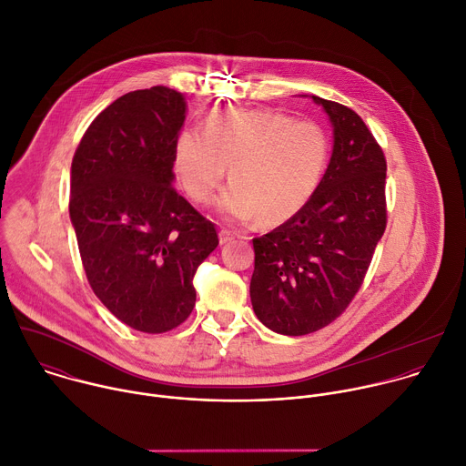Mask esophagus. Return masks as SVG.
<instances>
[{
  "instance_id": "esophagus-1",
  "label": "esophagus",
  "mask_w": 466,
  "mask_h": 466,
  "mask_svg": "<svg viewBox=\"0 0 466 466\" xmlns=\"http://www.w3.org/2000/svg\"><path fill=\"white\" fill-rule=\"evenodd\" d=\"M234 238H236V234H234V232H230V230H227V228L219 230V243H221V245L230 243Z\"/></svg>"
}]
</instances>
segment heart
Wrapping results in <instances>:
<instances>
[{"instance_id":"b5f03b06","label":"heart","mask_w":466,"mask_h":466,"mask_svg":"<svg viewBox=\"0 0 466 466\" xmlns=\"http://www.w3.org/2000/svg\"><path fill=\"white\" fill-rule=\"evenodd\" d=\"M328 137L313 121L273 110H216L205 132L184 128L175 140L173 171L197 205H210L230 167L223 219L280 225L315 193L328 162Z\"/></svg>"}]
</instances>
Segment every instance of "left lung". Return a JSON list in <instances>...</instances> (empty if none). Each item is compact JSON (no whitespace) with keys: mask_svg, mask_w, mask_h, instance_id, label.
<instances>
[{"mask_svg":"<svg viewBox=\"0 0 466 466\" xmlns=\"http://www.w3.org/2000/svg\"><path fill=\"white\" fill-rule=\"evenodd\" d=\"M309 97L334 128L329 164L295 218L252 239V309L282 336L311 334L345 311L387 223V164L372 132L345 105Z\"/></svg>","mask_w":466,"mask_h":466,"instance_id":"1","label":"left lung"}]
</instances>
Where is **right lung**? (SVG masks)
<instances>
[{"label":"right lung","mask_w":466,"mask_h":466,"mask_svg":"<svg viewBox=\"0 0 466 466\" xmlns=\"http://www.w3.org/2000/svg\"><path fill=\"white\" fill-rule=\"evenodd\" d=\"M186 110L167 86L128 92L92 121L72 162L70 219L86 279L112 315L146 334L189 317L197 268L219 243L173 187Z\"/></svg>","instance_id":"1"}]
</instances>
